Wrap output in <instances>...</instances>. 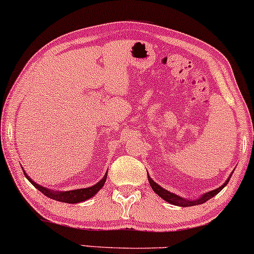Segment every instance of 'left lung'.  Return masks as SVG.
<instances>
[{
	"mask_svg": "<svg viewBox=\"0 0 254 254\" xmlns=\"http://www.w3.org/2000/svg\"><path fill=\"white\" fill-rule=\"evenodd\" d=\"M230 178H232V174H230L229 178L227 179L226 182H224V184L222 185V186H219L218 189L210 190V192H207V193H204L203 195L198 196V198H196V199H186V198H182V196L178 195V194H174V193L169 192V190H164L163 187H161L158 184H156V182L153 181L149 175H147V179H149V182H150V186L152 187L153 192H155L156 194H158L162 199H164L165 201H168V203H170V204H173V205H176V206H182V207L194 206V205L204 204L205 201H207V200H209V199L213 198V196L217 194V193L221 192V190H223L224 187H226L227 185H228V182H229Z\"/></svg>",
	"mask_w": 254,
	"mask_h": 254,
	"instance_id": "8db88e82",
	"label": "left lung"
}]
</instances>
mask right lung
Masks as SVG:
<instances>
[{"label":"right lung","instance_id":"1","mask_svg":"<svg viewBox=\"0 0 254 254\" xmlns=\"http://www.w3.org/2000/svg\"><path fill=\"white\" fill-rule=\"evenodd\" d=\"M24 170V169H22ZM25 176L33 186L36 187L37 190H41L44 195L49 196L50 199H54V200H58V201H62V203H68V204H75V203H81V201L87 200V199L92 198L93 195H96L98 193V190L104 186L105 181H107V174L103 176L101 181L97 182L96 185L91 187H86V189H79V190H54L50 189H47V187L42 186V185H38L37 182H35L30 176L25 173Z\"/></svg>","mask_w":254,"mask_h":254}]
</instances>
